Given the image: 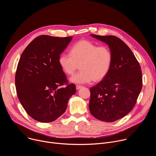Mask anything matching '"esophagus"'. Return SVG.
I'll list each match as a JSON object with an SVG mask.
<instances>
[{
    "instance_id": "1",
    "label": "esophagus",
    "mask_w": 156,
    "mask_h": 156,
    "mask_svg": "<svg viewBox=\"0 0 156 156\" xmlns=\"http://www.w3.org/2000/svg\"><path fill=\"white\" fill-rule=\"evenodd\" d=\"M83 86H80V85H76V89L77 90H80V88H81Z\"/></svg>"
}]
</instances>
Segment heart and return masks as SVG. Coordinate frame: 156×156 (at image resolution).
Wrapping results in <instances>:
<instances>
[{"label": "heart", "mask_w": 156, "mask_h": 156, "mask_svg": "<svg viewBox=\"0 0 156 156\" xmlns=\"http://www.w3.org/2000/svg\"><path fill=\"white\" fill-rule=\"evenodd\" d=\"M62 71L72 75L79 68L81 70L70 78L72 83L84 84L100 81L108 75L113 62L112 53L107 46L87 40H81L71 48L70 54H62L58 57Z\"/></svg>", "instance_id": "heart-1"}]
</instances>
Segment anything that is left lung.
Segmentation results:
<instances>
[{"instance_id":"left-lung-1","label":"left lung","mask_w":156,"mask_h":156,"mask_svg":"<svg viewBox=\"0 0 156 156\" xmlns=\"http://www.w3.org/2000/svg\"><path fill=\"white\" fill-rule=\"evenodd\" d=\"M105 42L112 53L113 62L108 75L90 88L89 108L97 119L113 122L134 107L142 88V72L131 49L115 36L91 34Z\"/></svg>"}]
</instances>
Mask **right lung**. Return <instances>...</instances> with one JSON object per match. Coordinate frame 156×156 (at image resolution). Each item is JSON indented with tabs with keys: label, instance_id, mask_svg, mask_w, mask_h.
Wrapping results in <instances>:
<instances>
[{
	"label": "right lung",
	"instance_id": "add662e5",
	"mask_svg": "<svg viewBox=\"0 0 156 156\" xmlns=\"http://www.w3.org/2000/svg\"><path fill=\"white\" fill-rule=\"evenodd\" d=\"M72 39L38 36L20 57L15 75L17 96L27 113L36 121L49 123L57 119L76 93L74 84L61 87L67 80L58 62Z\"/></svg>",
	"mask_w": 156,
	"mask_h": 156
}]
</instances>
